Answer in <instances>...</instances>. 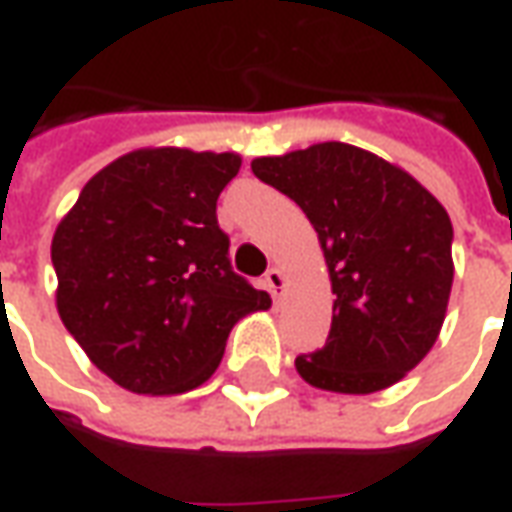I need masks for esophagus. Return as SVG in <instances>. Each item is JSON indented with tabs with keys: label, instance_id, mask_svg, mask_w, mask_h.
Masks as SVG:
<instances>
[{
	"label": "esophagus",
	"instance_id": "34e87169",
	"mask_svg": "<svg viewBox=\"0 0 512 512\" xmlns=\"http://www.w3.org/2000/svg\"><path fill=\"white\" fill-rule=\"evenodd\" d=\"M266 285L268 290L274 293V296H282V290L288 288V274L282 271V268H268V274H266Z\"/></svg>",
	"mask_w": 512,
	"mask_h": 512
}]
</instances>
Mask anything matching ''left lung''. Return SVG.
Instances as JSON below:
<instances>
[{
    "label": "left lung",
    "instance_id": "left-lung-1",
    "mask_svg": "<svg viewBox=\"0 0 512 512\" xmlns=\"http://www.w3.org/2000/svg\"><path fill=\"white\" fill-rule=\"evenodd\" d=\"M307 213L332 282V332L296 359L315 389L370 395L436 345L450 304L452 224L414 175L365 147L318 142L252 161Z\"/></svg>",
    "mask_w": 512,
    "mask_h": 512
}]
</instances>
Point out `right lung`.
<instances>
[{"label": "right lung", "mask_w": 512, "mask_h": 512, "mask_svg": "<svg viewBox=\"0 0 512 512\" xmlns=\"http://www.w3.org/2000/svg\"><path fill=\"white\" fill-rule=\"evenodd\" d=\"M238 169V153L139 147L95 172L54 230L62 323L134 395L205 384L235 323L271 307L230 268L216 222Z\"/></svg>", "instance_id": "add662e5"}]
</instances>
